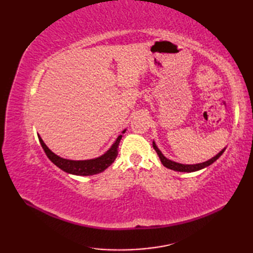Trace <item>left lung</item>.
<instances>
[{
    "instance_id": "8db88e82",
    "label": "left lung",
    "mask_w": 253,
    "mask_h": 253,
    "mask_svg": "<svg viewBox=\"0 0 253 253\" xmlns=\"http://www.w3.org/2000/svg\"><path fill=\"white\" fill-rule=\"evenodd\" d=\"M153 148L155 151H157L159 158L161 160V162H162V164L165 166V168H168L169 169H173V170H176V171H187V173H191V171H197L199 169H202L204 168H207V166L211 165L212 163L215 162V161L221 157V155L224 153L225 149H223L221 152H218L215 157L210 159L209 161H207V162H203V163H199V164H180V163H177V162H174V161H170L169 159H166L164 155L162 154V152L160 151V149L157 147V144H155V142L153 141Z\"/></svg>"
}]
</instances>
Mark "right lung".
Returning <instances> with one entry per match:
<instances>
[{
  "label": "right lung",
  "mask_w": 253,
  "mask_h": 253,
  "mask_svg": "<svg viewBox=\"0 0 253 253\" xmlns=\"http://www.w3.org/2000/svg\"><path fill=\"white\" fill-rule=\"evenodd\" d=\"M126 131V129L123 131V133ZM123 135H120L117 137L116 141L113 143V146L107 150V151L101 155V157L92 159V160H84V161H73V160H67L58 157L55 153H53L51 150L46 147V144L42 140L41 137L38 135L39 138V141L41 143V147L43 148L46 157L51 160V162L54 163L58 169L66 171V173L73 174V175H79V176H90V175H95L102 173V171L105 170L109 166L114 162L117 154H118V144L122 139Z\"/></svg>",
  "instance_id": "right-lung-1"
}]
</instances>
